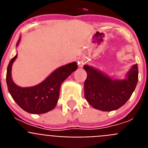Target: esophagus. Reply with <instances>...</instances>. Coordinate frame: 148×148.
<instances>
[{"label": "esophagus", "mask_w": 148, "mask_h": 148, "mask_svg": "<svg viewBox=\"0 0 148 148\" xmlns=\"http://www.w3.org/2000/svg\"><path fill=\"white\" fill-rule=\"evenodd\" d=\"M78 66H79V67H82V66H83V62H82V61H78Z\"/></svg>", "instance_id": "1"}]
</instances>
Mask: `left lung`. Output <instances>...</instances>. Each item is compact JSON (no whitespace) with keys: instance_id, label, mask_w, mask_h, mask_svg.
<instances>
[{"instance_id":"obj_1","label":"left lung","mask_w":148,"mask_h":148,"mask_svg":"<svg viewBox=\"0 0 148 148\" xmlns=\"http://www.w3.org/2000/svg\"><path fill=\"white\" fill-rule=\"evenodd\" d=\"M87 77L84 82V96L89 104L101 111L116 110L131 96L138 82V65L134 64L125 79H113L100 70L84 65Z\"/></svg>"}]
</instances>
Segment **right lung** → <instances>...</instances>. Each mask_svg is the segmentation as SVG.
I'll use <instances>...</instances> for the list:
<instances>
[{
  "label": "right lung",
  "instance_id": "1",
  "mask_svg": "<svg viewBox=\"0 0 148 148\" xmlns=\"http://www.w3.org/2000/svg\"><path fill=\"white\" fill-rule=\"evenodd\" d=\"M20 40L19 38L16 46ZM17 57L18 54L12 58L6 72L8 90L14 101L23 110L32 114H42L54 109L58 103L61 83L77 70L76 62L60 66L37 85L21 87L15 84L12 78V66Z\"/></svg>",
  "mask_w": 148,
  "mask_h": 148
}]
</instances>
